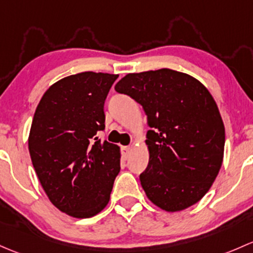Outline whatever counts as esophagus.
<instances>
[{
    "instance_id": "esophagus-1",
    "label": "esophagus",
    "mask_w": 253,
    "mask_h": 253,
    "mask_svg": "<svg viewBox=\"0 0 253 253\" xmlns=\"http://www.w3.org/2000/svg\"><path fill=\"white\" fill-rule=\"evenodd\" d=\"M130 152H131V148H130L129 146H124V147H122V156H123L124 160H127V158H129Z\"/></svg>"
}]
</instances>
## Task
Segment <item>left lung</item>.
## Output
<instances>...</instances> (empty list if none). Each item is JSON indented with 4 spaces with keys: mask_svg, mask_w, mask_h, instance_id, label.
Instances as JSON below:
<instances>
[{
    "mask_svg": "<svg viewBox=\"0 0 253 253\" xmlns=\"http://www.w3.org/2000/svg\"><path fill=\"white\" fill-rule=\"evenodd\" d=\"M114 88L147 116L150 161L140 181L148 200L167 212L199 202L219 173L225 144L210 91L191 75L168 68L126 74Z\"/></svg>",
    "mask_w": 253,
    "mask_h": 253,
    "instance_id": "obj_1",
    "label": "left lung"
}]
</instances>
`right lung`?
<instances>
[{
  "label": "right lung",
  "instance_id": "obj_1",
  "mask_svg": "<svg viewBox=\"0 0 253 253\" xmlns=\"http://www.w3.org/2000/svg\"><path fill=\"white\" fill-rule=\"evenodd\" d=\"M117 74L84 72L51 85L36 107L28 144L41 186L61 212L90 218L109 201L121 148L101 142L106 97Z\"/></svg>",
  "mask_w": 253,
  "mask_h": 253
}]
</instances>
